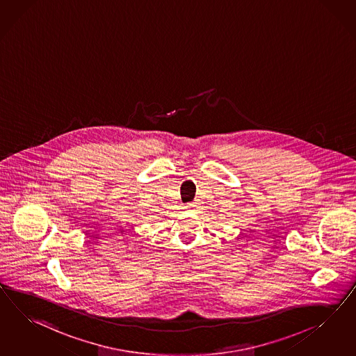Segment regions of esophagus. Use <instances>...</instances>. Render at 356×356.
Wrapping results in <instances>:
<instances>
[{"label":"esophagus","instance_id":"esophagus-1","mask_svg":"<svg viewBox=\"0 0 356 356\" xmlns=\"http://www.w3.org/2000/svg\"><path fill=\"white\" fill-rule=\"evenodd\" d=\"M185 209L189 210V211H194V210L197 209V204H195V203H188V204L185 206Z\"/></svg>","mask_w":356,"mask_h":356}]
</instances>
